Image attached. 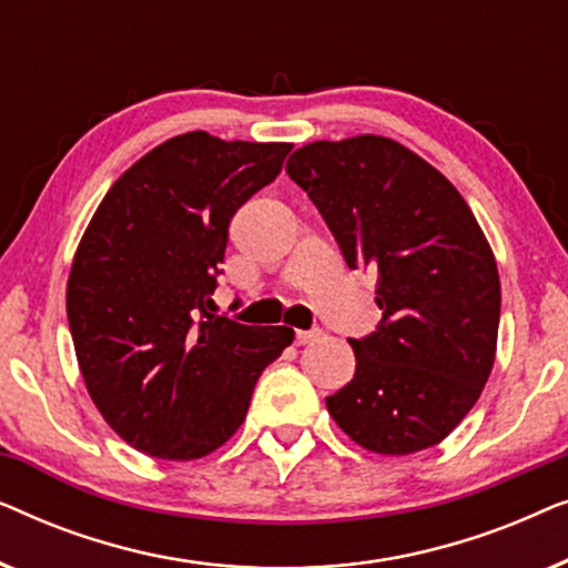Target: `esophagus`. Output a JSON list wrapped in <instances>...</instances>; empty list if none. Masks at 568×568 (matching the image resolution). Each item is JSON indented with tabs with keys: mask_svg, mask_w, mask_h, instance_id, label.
Masks as SVG:
<instances>
[{
	"mask_svg": "<svg viewBox=\"0 0 568 568\" xmlns=\"http://www.w3.org/2000/svg\"><path fill=\"white\" fill-rule=\"evenodd\" d=\"M315 338H321V331H317V328H313V331H297V333H294V344H297V346L310 344V341H315Z\"/></svg>",
	"mask_w": 568,
	"mask_h": 568,
	"instance_id": "obj_1",
	"label": "esophagus"
}]
</instances>
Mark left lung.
I'll list each match as a JSON object with an SVG mask.
<instances>
[{
	"mask_svg": "<svg viewBox=\"0 0 568 568\" xmlns=\"http://www.w3.org/2000/svg\"><path fill=\"white\" fill-rule=\"evenodd\" d=\"M286 173L317 206L346 266L377 276L383 321L348 338L356 372L325 398L328 414L377 455L439 445L494 367L501 284L484 230L437 168L387 136L305 144Z\"/></svg>",
	"mask_w": 568,
	"mask_h": 568,
	"instance_id": "left-lung-1",
	"label": "left lung"
}]
</instances>
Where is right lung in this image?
Listing matches in <instances>:
<instances>
[{
  "label": "right lung",
  "mask_w": 568,
  "mask_h": 568,
  "mask_svg": "<svg viewBox=\"0 0 568 568\" xmlns=\"http://www.w3.org/2000/svg\"><path fill=\"white\" fill-rule=\"evenodd\" d=\"M286 142L173 136L111 185L77 245L67 317L88 393L139 453L199 460L245 422L286 325L214 315L212 294L240 206L282 173Z\"/></svg>",
  "instance_id": "1"
}]
</instances>
